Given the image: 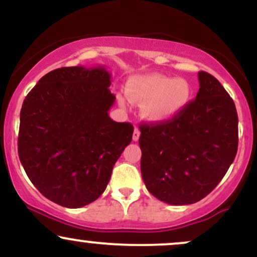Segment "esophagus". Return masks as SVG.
Instances as JSON below:
<instances>
[{
  "label": "esophagus",
  "instance_id": "34e87169",
  "mask_svg": "<svg viewBox=\"0 0 257 257\" xmlns=\"http://www.w3.org/2000/svg\"><path fill=\"white\" fill-rule=\"evenodd\" d=\"M139 138H140V131H139V128H135L134 133H133V140L138 141Z\"/></svg>",
  "mask_w": 257,
  "mask_h": 257
}]
</instances>
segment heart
<instances>
[{
    "label": "heart",
    "mask_w": 257,
    "mask_h": 257,
    "mask_svg": "<svg viewBox=\"0 0 257 257\" xmlns=\"http://www.w3.org/2000/svg\"><path fill=\"white\" fill-rule=\"evenodd\" d=\"M131 101L143 106V116L153 123H164L178 117L192 95L190 84L182 78L163 75L135 76L126 82ZM123 104V99H119Z\"/></svg>",
    "instance_id": "1"
}]
</instances>
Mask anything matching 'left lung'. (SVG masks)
Segmentation results:
<instances>
[{
	"label": "left lung",
	"instance_id": "8db88e82",
	"mask_svg": "<svg viewBox=\"0 0 257 257\" xmlns=\"http://www.w3.org/2000/svg\"><path fill=\"white\" fill-rule=\"evenodd\" d=\"M198 81L196 99L178 117L139 126L143 180L168 204H193L208 196L237 155L234 102L210 73L199 71Z\"/></svg>",
	"mask_w": 257,
	"mask_h": 257
}]
</instances>
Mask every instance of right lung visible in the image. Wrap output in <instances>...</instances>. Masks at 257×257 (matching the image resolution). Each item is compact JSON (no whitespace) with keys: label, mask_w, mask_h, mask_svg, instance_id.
I'll return each mask as SVG.
<instances>
[{"label":"right lung","mask_w":257,"mask_h":257,"mask_svg":"<svg viewBox=\"0 0 257 257\" xmlns=\"http://www.w3.org/2000/svg\"><path fill=\"white\" fill-rule=\"evenodd\" d=\"M105 66H71L44 75L20 111L18 153L46 198L81 208L101 196L134 128L108 116L114 98Z\"/></svg>","instance_id":"right-lung-1"}]
</instances>
